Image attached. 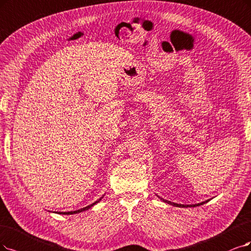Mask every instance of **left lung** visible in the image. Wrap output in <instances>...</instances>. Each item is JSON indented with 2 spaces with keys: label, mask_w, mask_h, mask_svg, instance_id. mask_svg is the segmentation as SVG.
Masks as SVG:
<instances>
[{
  "label": "left lung",
  "mask_w": 251,
  "mask_h": 251,
  "mask_svg": "<svg viewBox=\"0 0 251 251\" xmlns=\"http://www.w3.org/2000/svg\"><path fill=\"white\" fill-rule=\"evenodd\" d=\"M158 197L161 201H163L164 202H166V203H170V205H172V206H174V207H179V208H188V207H199V206H201V205H203V203H206V202H208L210 200H208V201H201V202H199V203H194V205H181V203H176V202H173V201H166V200H163V199H161L159 196H157Z\"/></svg>",
  "instance_id": "obj_1"
}]
</instances>
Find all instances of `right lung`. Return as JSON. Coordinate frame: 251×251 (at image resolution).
<instances>
[{"mask_svg":"<svg viewBox=\"0 0 251 251\" xmlns=\"http://www.w3.org/2000/svg\"><path fill=\"white\" fill-rule=\"evenodd\" d=\"M103 198V197H102ZM101 198V199H102ZM101 199H99L98 201H96L95 202H93V203H91V205H89V206H87V207H85V208H82V209H79V210H76V211H70V212H58L59 214H62V215H71V214H77V213H80V212H83V211H86V210H89L90 208H92L93 206L94 205H96L97 202H99V201H101Z\"/></svg>","mask_w":251,"mask_h":251,"instance_id":"right-lung-1","label":"right lung"}]
</instances>
